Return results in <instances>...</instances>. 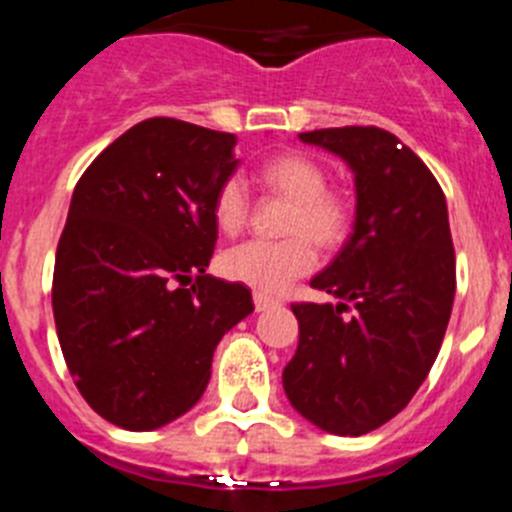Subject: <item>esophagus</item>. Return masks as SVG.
Masks as SVG:
<instances>
[{"label": "esophagus", "mask_w": 512, "mask_h": 512, "mask_svg": "<svg viewBox=\"0 0 512 512\" xmlns=\"http://www.w3.org/2000/svg\"><path fill=\"white\" fill-rule=\"evenodd\" d=\"M274 305H279V302L274 300V297L261 295V292H253V307H256V312L269 310V307H274Z\"/></svg>", "instance_id": "esophagus-1"}]
</instances>
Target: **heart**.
<instances>
[{"label":"heart","instance_id":"b5f03b06","mask_svg":"<svg viewBox=\"0 0 512 512\" xmlns=\"http://www.w3.org/2000/svg\"><path fill=\"white\" fill-rule=\"evenodd\" d=\"M264 192L289 200L279 243H246L223 256V274L259 292H282L318 264L320 251H336L346 243L354 225V202L343 187L328 184L320 161L300 151H282L266 158L256 171ZM251 217L246 187L225 179L212 197V220L228 238L241 235Z\"/></svg>","mask_w":512,"mask_h":512}]
</instances>
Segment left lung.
Segmentation results:
<instances>
[{"mask_svg":"<svg viewBox=\"0 0 512 512\" xmlns=\"http://www.w3.org/2000/svg\"><path fill=\"white\" fill-rule=\"evenodd\" d=\"M356 174V225L310 287L336 305L295 302L300 343L282 382L292 408L336 436L395 418L441 351L456 292L449 210L431 169L390 130L300 133Z\"/></svg>","mask_w":512,"mask_h":512,"instance_id":"left-lung-1","label":"left lung"}]
</instances>
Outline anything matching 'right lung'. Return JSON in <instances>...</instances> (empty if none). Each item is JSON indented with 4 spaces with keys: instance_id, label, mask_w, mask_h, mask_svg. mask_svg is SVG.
<instances>
[{
    "instance_id": "add662e5",
    "label": "right lung",
    "mask_w": 512,
    "mask_h": 512,
    "mask_svg": "<svg viewBox=\"0 0 512 512\" xmlns=\"http://www.w3.org/2000/svg\"><path fill=\"white\" fill-rule=\"evenodd\" d=\"M233 133L151 117L81 174L53 269V318L94 413L153 431L210 382L212 351L253 312L251 292L205 274L215 189L238 161Z\"/></svg>"
}]
</instances>
